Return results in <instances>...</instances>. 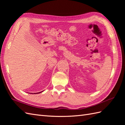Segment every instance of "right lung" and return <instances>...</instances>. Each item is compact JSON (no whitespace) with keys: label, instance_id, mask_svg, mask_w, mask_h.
<instances>
[{"label":"right lung","instance_id":"1","mask_svg":"<svg viewBox=\"0 0 125 125\" xmlns=\"http://www.w3.org/2000/svg\"><path fill=\"white\" fill-rule=\"evenodd\" d=\"M42 92H43V91H42ZM42 92H39V93H34V94H39V93H42Z\"/></svg>","mask_w":125,"mask_h":125}]
</instances>
